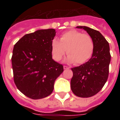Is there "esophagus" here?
Listing matches in <instances>:
<instances>
[{
	"label": "esophagus",
	"instance_id": "1",
	"mask_svg": "<svg viewBox=\"0 0 120 120\" xmlns=\"http://www.w3.org/2000/svg\"><path fill=\"white\" fill-rule=\"evenodd\" d=\"M64 68L65 70H67V69H69L70 67H67V66H65V65H64Z\"/></svg>",
	"mask_w": 120,
	"mask_h": 120
}]
</instances>
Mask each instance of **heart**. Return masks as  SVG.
Here are the masks:
<instances>
[{"label":"heart","instance_id":"heart-1","mask_svg":"<svg viewBox=\"0 0 120 120\" xmlns=\"http://www.w3.org/2000/svg\"><path fill=\"white\" fill-rule=\"evenodd\" d=\"M52 57L60 61L67 53L66 60L68 63L81 65L88 61L94 51V43L89 35L76 30H70L61 35L60 41L53 38L51 44Z\"/></svg>","mask_w":120,"mask_h":120}]
</instances>
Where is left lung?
I'll use <instances>...</instances> for the list:
<instances>
[{"instance_id": "8db88e82", "label": "left lung", "mask_w": 120, "mask_h": 120, "mask_svg": "<svg viewBox=\"0 0 120 120\" xmlns=\"http://www.w3.org/2000/svg\"><path fill=\"white\" fill-rule=\"evenodd\" d=\"M77 28L84 29L91 37L94 51L87 62L71 68L73 77L70 86L76 96L88 98L98 93L107 81L111 60L110 46L98 30L86 26H77Z\"/></svg>"}]
</instances>
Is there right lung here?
<instances>
[{
    "label": "right lung",
    "instance_id": "add662e5",
    "mask_svg": "<svg viewBox=\"0 0 120 120\" xmlns=\"http://www.w3.org/2000/svg\"><path fill=\"white\" fill-rule=\"evenodd\" d=\"M55 34V29L38 30L25 35L14 45V83L30 98L37 100L50 95L55 81L64 71L62 64L52 59L51 44Z\"/></svg>",
    "mask_w": 120,
    "mask_h": 120
}]
</instances>
